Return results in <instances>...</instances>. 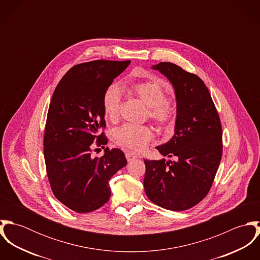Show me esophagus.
<instances>
[{"label":"esophagus","instance_id":"34e87169","mask_svg":"<svg viewBox=\"0 0 260 260\" xmlns=\"http://www.w3.org/2000/svg\"><path fill=\"white\" fill-rule=\"evenodd\" d=\"M125 155H126V158H127L128 161H132V160L137 158V156L134 153H132V152H127Z\"/></svg>","mask_w":260,"mask_h":260}]
</instances>
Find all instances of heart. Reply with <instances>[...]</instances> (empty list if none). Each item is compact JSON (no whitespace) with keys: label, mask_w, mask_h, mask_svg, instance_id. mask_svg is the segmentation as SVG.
<instances>
[{"label":"heart","mask_w":260,"mask_h":260,"mask_svg":"<svg viewBox=\"0 0 260 260\" xmlns=\"http://www.w3.org/2000/svg\"><path fill=\"white\" fill-rule=\"evenodd\" d=\"M127 90L149 107V117L163 128L173 125L176 117V107L172 100L166 98V91L159 81H141L130 83ZM103 111L111 122L120 117L121 94L116 85L107 88L103 96ZM154 132L147 125L125 124L115 130L116 143L124 148L140 152L146 148L153 139Z\"/></svg>","instance_id":"b5f03b06"}]
</instances>
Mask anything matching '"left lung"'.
Listing matches in <instances>:
<instances>
[{"label": "left lung", "instance_id": "obj_1", "mask_svg": "<svg viewBox=\"0 0 260 260\" xmlns=\"http://www.w3.org/2000/svg\"><path fill=\"white\" fill-rule=\"evenodd\" d=\"M172 84L176 121L172 138L157 146L173 160H144V189L156 205L173 211L187 210L209 192L222 156V128L204 82L181 67L160 62L152 66Z\"/></svg>", "mask_w": 260, "mask_h": 260}]
</instances>
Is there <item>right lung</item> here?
<instances>
[{
	"label": "right lung",
	"instance_id": "right-lung-1",
	"mask_svg": "<svg viewBox=\"0 0 260 260\" xmlns=\"http://www.w3.org/2000/svg\"><path fill=\"white\" fill-rule=\"evenodd\" d=\"M130 61L96 60L72 67L56 87L47 115L44 157L55 197L78 213L102 207L111 196L109 180L126 166L120 149L106 147L100 158L91 150L107 144L103 96ZM97 150V149H96Z\"/></svg>",
	"mask_w": 260,
	"mask_h": 260
}]
</instances>
